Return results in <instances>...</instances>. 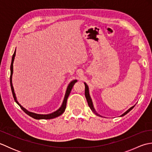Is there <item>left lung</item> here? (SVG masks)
<instances>
[{
  "mask_svg": "<svg viewBox=\"0 0 152 152\" xmlns=\"http://www.w3.org/2000/svg\"><path fill=\"white\" fill-rule=\"evenodd\" d=\"M85 83V96H86V99H87V101H88V105H89V108H91V110L95 113V114L96 115H99V116H100V115H99L96 112V111H95V108H94V107H93V102H92V100H91V97H90V95H89V88H88V85L86 84V83ZM134 107V106H132V107H131L128 110H127L126 111L124 114H123L121 116H124V115H125V114H127L128 112H129L132 109H133V108Z\"/></svg>",
  "mask_w": 152,
  "mask_h": 152,
  "instance_id": "1",
  "label": "left lung"
}]
</instances>
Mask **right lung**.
<instances>
[{
  "label": "right lung",
  "instance_id": "obj_1",
  "mask_svg": "<svg viewBox=\"0 0 152 152\" xmlns=\"http://www.w3.org/2000/svg\"><path fill=\"white\" fill-rule=\"evenodd\" d=\"M15 56V50L14 51V54H13L12 56V63H11V65H10V86H11V89H12V95L13 96H14V99L15 100V101L16 102V103L20 106V108L23 110L24 111V112L26 113L27 115H28L31 117H32L34 119H53L55 118H57L58 116H59L60 115H61L63 114V113L64 112L66 109V101H67V99L69 97V96L70 95V93L71 91V90L72 89V87L74 86V83L76 82H77V80H74L73 81L71 82L69 85L67 87V89H66V93H65V96H64V98L63 100V104L61 105V106L60 107V108H59L57 110V111L54 112L53 113H51V114H46V115H44V114H35V113H33V112H28L27 111L26 109L24 108L22 106H21V104H19V103L18 102L17 99H16V96H15V94L14 93V88H13V86H12V74H13V63H14V58Z\"/></svg>",
  "mask_w": 152,
  "mask_h": 152
}]
</instances>
